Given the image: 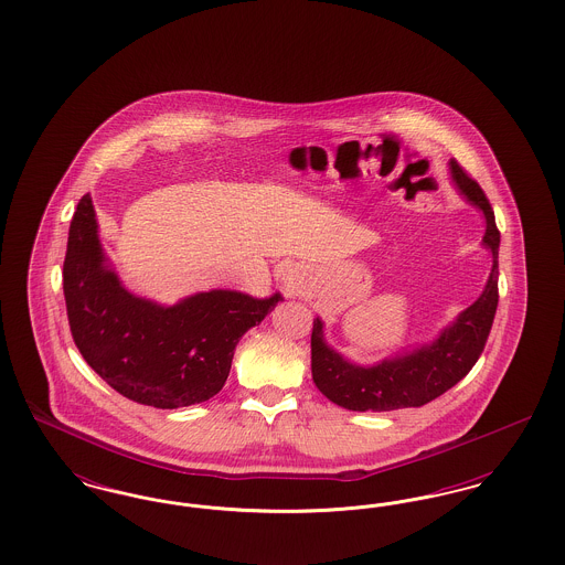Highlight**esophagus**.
Masks as SVG:
<instances>
[{"mask_svg":"<svg viewBox=\"0 0 565 565\" xmlns=\"http://www.w3.org/2000/svg\"><path fill=\"white\" fill-rule=\"evenodd\" d=\"M290 284H295V281H292V277H288V288H295V286H290Z\"/></svg>","mask_w":565,"mask_h":565,"instance_id":"1","label":"esophagus"}]
</instances>
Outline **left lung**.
<instances>
[{
    "mask_svg": "<svg viewBox=\"0 0 565 565\" xmlns=\"http://www.w3.org/2000/svg\"><path fill=\"white\" fill-rule=\"evenodd\" d=\"M459 194L484 215L483 245L493 256L483 295L463 309L440 334L415 350L396 353L373 366L353 364L323 339V322L313 320L311 373L328 401L350 411H396L424 406L470 373L483 353L498 309V247L500 231L483 189L457 164L449 162Z\"/></svg>",
    "mask_w": 565,
    "mask_h": 565,
    "instance_id": "8db88e82",
    "label": "left lung"
}]
</instances>
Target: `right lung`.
Here are the masks:
<instances>
[{
  "instance_id": "1",
  "label": "right lung",
  "mask_w": 565,
  "mask_h": 565,
  "mask_svg": "<svg viewBox=\"0 0 565 565\" xmlns=\"http://www.w3.org/2000/svg\"><path fill=\"white\" fill-rule=\"evenodd\" d=\"M63 295L86 364L125 398L157 408L215 396L239 339L281 300L279 292L254 298L210 290L164 307L131 295L104 254L90 194L82 196L70 224Z\"/></svg>"
}]
</instances>
